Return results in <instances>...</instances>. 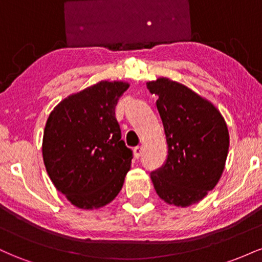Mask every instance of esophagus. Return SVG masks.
Here are the masks:
<instances>
[{"mask_svg": "<svg viewBox=\"0 0 262 262\" xmlns=\"http://www.w3.org/2000/svg\"><path fill=\"white\" fill-rule=\"evenodd\" d=\"M133 151H134V156H135V158H137V159H138V158H140L141 151H143V146H139V145L135 146Z\"/></svg>", "mask_w": 262, "mask_h": 262, "instance_id": "esophagus-1", "label": "esophagus"}]
</instances>
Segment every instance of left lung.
<instances>
[{
	"label": "left lung",
	"instance_id": "8db88e82",
	"mask_svg": "<svg viewBox=\"0 0 262 262\" xmlns=\"http://www.w3.org/2000/svg\"><path fill=\"white\" fill-rule=\"evenodd\" d=\"M158 96L167 143V160L151 173L158 196L167 204L198 203L217 186L229 150V132L219 110L187 86L167 77L146 83Z\"/></svg>",
	"mask_w": 262,
	"mask_h": 262
}]
</instances>
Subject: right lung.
Here are the masks:
<instances>
[{
  "mask_svg": "<svg viewBox=\"0 0 262 262\" xmlns=\"http://www.w3.org/2000/svg\"><path fill=\"white\" fill-rule=\"evenodd\" d=\"M125 81L102 80L68 96L45 123L41 152L56 189L80 209L111 203L130 170V149L121 140L117 102Z\"/></svg>",
  "mask_w": 262,
  "mask_h": 262,
  "instance_id": "obj_1",
  "label": "right lung"
}]
</instances>
